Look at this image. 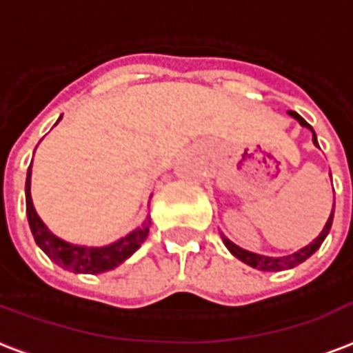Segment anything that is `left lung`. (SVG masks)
<instances>
[{
  "instance_id": "obj_1",
  "label": "left lung",
  "mask_w": 353,
  "mask_h": 353,
  "mask_svg": "<svg viewBox=\"0 0 353 353\" xmlns=\"http://www.w3.org/2000/svg\"><path fill=\"white\" fill-rule=\"evenodd\" d=\"M289 114L302 123L303 128H309L311 131H313L314 146H319V142H316V134H314V129L311 128V125H309V123L305 122V120H303V118L300 117L298 112L289 111ZM333 207H335V203H333ZM332 222H333V209H332V214H330V219H327L326 225H324V230H322V233H320V235L316 236L313 242H311V244H307L305 248L298 250L296 254L287 255V257H266V255L252 254V252H246V250L239 248L236 244H233V242H231L230 239H225V236H224V244L228 246V250H230L231 254L235 255L236 259H241L242 263L254 266V268H259V270H265V272H279V270L294 268L296 265H300V263H303V261L307 259V257H311V255H313L314 252L320 248V244L324 242V239H326L327 233H330V230H332Z\"/></svg>"
}]
</instances>
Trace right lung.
<instances>
[{
    "instance_id": "obj_1",
    "label": "right lung",
    "mask_w": 353,
    "mask_h": 353,
    "mask_svg": "<svg viewBox=\"0 0 353 353\" xmlns=\"http://www.w3.org/2000/svg\"><path fill=\"white\" fill-rule=\"evenodd\" d=\"M26 211L29 228L34 236V242L39 244L40 250L44 252L51 261H55L59 266H63L66 270H72L75 274H99L112 270L114 266L131 257V255L141 248V244L146 241L148 231L152 220L148 216L141 228L131 231L129 235L120 239L111 246L103 248H88V246H74L70 242L61 241L55 236L44 222L39 219V214L34 211L33 200H31V165L27 168L26 179Z\"/></svg>"
}]
</instances>
